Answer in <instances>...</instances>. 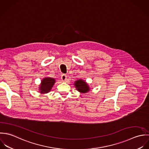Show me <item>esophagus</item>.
<instances>
[{"label":"esophagus","instance_id":"34e87169","mask_svg":"<svg viewBox=\"0 0 149 149\" xmlns=\"http://www.w3.org/2000/svg\"><path fill=\"white\" fill-rule=\"evenodd\" d=\"M61 79L63 81H65L67 79V75L65 74H62L61 75Z\"/></svg>","mask_w":149,"mask_h":149}]
</instances>
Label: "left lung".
Returning a JSON list of instances; mask_svg holds the SVG:
<instances>
[{
    "mask_svg": "<svg viewBox=\"0 0 149 149\" xmlns=\"http://www.w3.org/2000/svg\"><path fill=\"white\" fill-rule=\"evenodd\" d=\"M75 86L77 90L81 93H86L89 91V88L88 84L82 79L75 81Z\"/></svg>",
    "mask_w": 149,
    "mask_h": 149,
    "instance_id": "left-lung-1",
    "label": "left lung"
}]
</instances>
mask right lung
Masks as SVG:
<instances>
[{
    "label": "right lung",
    "instance_id": "add662e5",
    "mask_svg": "<svg viewBox=\"0 0 149 149\" xmlns=\"http://www.w3.org/2000/svg\"><path fill=\"white\" fill-rule=\"evenodd\" d=\"M55 82V80L51 78H45L41 81V84L40 87V93H47L52 89Z\"/></svg>",
    "mask_w": 149,
    "mask_h": 149
}]
</instances>
